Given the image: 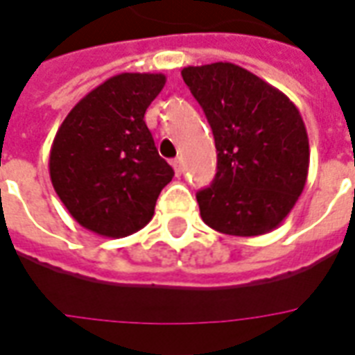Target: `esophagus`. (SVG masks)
I'll return each mask as SVG.
<instances>
[{"mask_svg": "<svg viewBox=\"0 0 355 355\" xmlns=\"http://www.w3.org/2000/svg\"><path fill=\"white\" fill-rule=\"evenodd\" d=\"M171 164H173V169H175L177 175H182V159H180V157H175Z\"/></svg>", "mask_w": 355, "mask_h": 355, "instance_id": "34e87169", "label": "esophagus"}]
</instances>
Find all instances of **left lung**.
<instances>
[{
  "instance_id": "1",
  "label": "left lung",
  "mask_w": 355,
  "mask_h": 355,
  "mask_svg": "<svg viewBox=\"0 0 355 355\" xmlns=\"http://www.w3.org/2000/svg\"><path fill=\"white\" fill-rule=\"evenodd\" d=\"M180 73L216 143V177L198 193L203 222L235 237L277 230L309 177V135L299 109L284 92L230 62Z\"/></svg>"
}]
</instances>
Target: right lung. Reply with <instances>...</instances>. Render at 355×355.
<instances>
[{
	"instance_id": "1",
	"label": "right lung",
	"mask_w": 355,
	"mask_h": 355,
	"mask_svg": "<svg viewBox=\"0 0 355 355\" xmlns=\"http://www.w3.org/2000/svg\"><path fill=\"white\" fill-rule=\"evenodd\" d=\"M164 73H120L78 101L60 124L49 156L51 182L84 230L128 237L154 216L173 169L159 157L144 112Z\"/></svg>"
}]
</instances>
